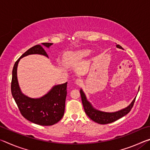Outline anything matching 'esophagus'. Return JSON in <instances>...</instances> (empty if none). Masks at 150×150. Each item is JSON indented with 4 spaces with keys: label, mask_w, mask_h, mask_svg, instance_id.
Instances as JSON below:
<instances>
[{
    "label": "esophagus",
    "mask_w": 150,
    "mask_h": 150,
    "mask_svg": "<svg viewBox=\"0 0 150 150\" xmlns=\"http://www.w3.org/2000/svg\"><path fill=\"white\" fill-rule=\"evenodd\" d=\"M75 83H76V84H77V85L80 86V85H82L83 80L81 79H76V81H75Z\"/></svg>",
    "instance_id": "obj_1"
}]
</instances>
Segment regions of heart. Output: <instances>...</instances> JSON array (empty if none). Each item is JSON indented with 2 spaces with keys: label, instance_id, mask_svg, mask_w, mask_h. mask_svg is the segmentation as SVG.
I'll return each instance as SVG.
<instances>
[{
  "label": "heart",
  "instance_id": "b5f03b06",
  "mask_svg": "<svg viewBox=\"0 0 150 150\" xmlns=\"http://www.w3.org/2000/svg\"><path fill=\"white\" fill-rule=\"evenodd\" d=\"M88 54H89V51H81V52H78L74 54H72L71 55V57L72 59H80L81 58L87 56Z\"/></svg>",
  "mask_w": 150,
  "mask_h": 150
}]
</instances>
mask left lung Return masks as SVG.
I'll list each match as a JSON object with an SVG mask.
<instances>
[{
    "label": "left lung",
    "mask_w": 150,
    "mask_h": 150,
    "mask_svg": "<svg viewBox=\"0 0 150 150\" xmlns=\"http://www.w3.org/2000/svg\"><path fill=\"white\" fill-rule=\"evenodd\" d=\"M116 47L121 48L122 47L120 45H116ZM80 94L81 96V100H82V103L84 107V110L85 113L93 121L95 122L96 123L100 124H106L109 123H112L113 122L118 120L119 118L123 117L124 116L126 115L127 114L129 113L132 108L134 102H135L136 98H134L132 103H131L130 106L128 107L123 109V110L116 112L113 113H109V112H101L99 110H96L94 109L92 106H91L89 102H88L86 96L85 95L84 93L83 92L82 90L80 91Z\"/></svg>",
    "instance_id": "8db88e82"
}]
</instances>
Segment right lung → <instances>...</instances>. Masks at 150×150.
<instances>
[{"instance_id": "add662e5", "label": "right lung", "mask_w": 150, "mask_h": 150, "mask_svg": "<svg viewBox=\"0 0 150 150\" xmlns=\"http://www.w3.org/2000/svg\"><path fill=\"white\" fill-rule=\"evenodd\" d=\"M52 43H42L49 47ZM30 54H41L48 57L40 45L30 48L14 63L12 70L11 93L21 115L34 124L41 126H52L62 118L65 111L67 82L53 87L47 95L40 98H31L24 95L20 90L17 80V66L22 57Z\"/></svg>"}]
</instances>
